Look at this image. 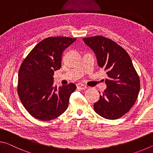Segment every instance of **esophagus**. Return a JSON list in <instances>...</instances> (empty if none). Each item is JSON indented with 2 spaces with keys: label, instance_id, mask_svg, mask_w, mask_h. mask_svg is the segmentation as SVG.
I'll return each mask as SVG.
<instances>
[{
  "label": "esophagus",
  "instance_id": "1",
  "mask_svg": "<svg viewBox=\"0 0 153 153\" xmlns=\"http://www.w3.org/2000/svg\"><path fill=\"white\" fill-rule=\"evenodd\" d=\"M76 87L79 89H81V90L85 89H87V87L86 85H85L82 84V83H78L76 85Z\"/></svg>",
  "mask_w": 153,
  "mask_h": 153
}]
</instances>
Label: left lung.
<instances>
[{"label": "left lung", "instance_id": "obj_1", "mask_svg": "<svg viewBox=\"0 0 153 153\" xmlns=\"http://www.w3.org/2000/svg\"><path fill=\"white\" fill-rule=\"evenodd\" d=\"M82 40L94 51L97 64L108 76L107 88L94 104V111L105 119H119L134 106L140 91L139 76L131 59L126 50L111 39L96 36Z\"/></svg>", "mask_w": 153, "mask_h": 153}]
</instances>
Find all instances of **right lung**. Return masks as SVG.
Listing matches in <instances>:
<instances>
[{"label": "right lung", "instance_id": "1", "mask_svg": "<svg viewBox=\"0 0 153 153\" xmlns=\"http://www.w3.org/2000/svg\"><path fill=\"white\" fill-rule=\"evenodd\" d=\"M76 38L48 37L39 42L20 66L17 92L22 104L35 119H54L66 111L71 95L76 90L73 83L57 88L53 74L62 66V55Z\"/></svg>", "mask_w": 153, "mask_h": 153}]
</instances>
